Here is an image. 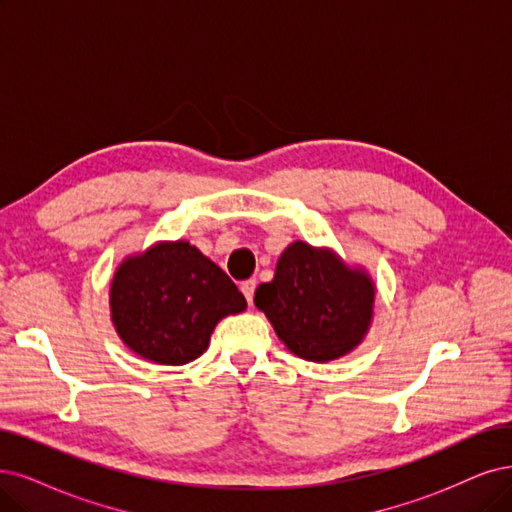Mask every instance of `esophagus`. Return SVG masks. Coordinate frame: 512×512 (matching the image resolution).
Wrapping results in <instances>:
<instances>
[{"label": "esophagus", "mask_w": 512, "mask_h": 512, "mask_svg": "<svg viewBox=\"0 0 512 512\" xmlns=\"http://www.w3.org/2000/svg\"><path fill=\"white\" fill-rule=\"evenodd\" d=\"M255 289H257V280H253V278H251V280H244L242 285H240V291H242V295L246 297V301H249V304L253 301Z\"/></svg>", "instance_id": "esophagus-1"}]
</instances>
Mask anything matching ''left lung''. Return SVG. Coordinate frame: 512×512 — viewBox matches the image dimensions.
<instances>
[{"instance_id":"obj_1","label":"left lung","mask_w":512,"mask_h":512,"mask_svg":"<svg viewBox=\"0 0 512 512\" xmlns=\"http://www.w3.org/2000/svg\"><path fill=\"white\" fill-rule=\"evenodd\" d=\"M375 282L333 249L291 242L278 257L270 282L255 291V306L268 316L289 352L329 363L363 344L373 323Z\"/></svg>"}]
</instances>
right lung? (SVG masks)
Segmentation results:
<instances>
[{
	"label": "right lung",
	"mask_w": 512,
	"mask_h": 512,
	"mask_svg": "<svg viewBox=\"0 0 512 512\" xmlns=\"http://www.w3.org/2000/svg\"><path fill=\"white\" fill-rule=\"evenodd\" d=\"M246 310L227 274L187 240L128 255L109 287V312L128 350L156 365L192 363L221 318Z\"/></svg>",
	"instance_id": "right-lung-1"
}]
</instances>
